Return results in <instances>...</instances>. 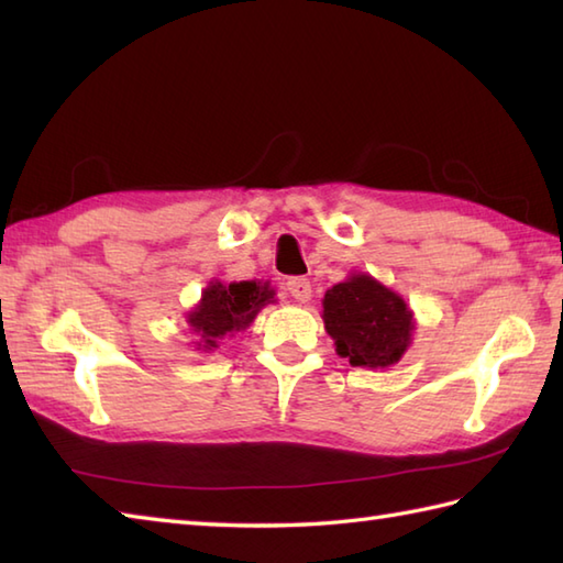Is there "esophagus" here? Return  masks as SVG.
<instances>
[{
	"mask_svg": "<svg viewBox=\"0 0 563 563\" xmlns=\"http://www.w3.org/2000/svg\"><path fill=\"white\" fill-rule=\"evenodd\" d=\"M286 289H289V294L296 298V301H301V303L311 301V296H313V291H311V282H308V279H301V277H294V279L286 282Z\"/></svg>",
	"mask_w": 563,
	"mask_h": 563,
	"instance_id": "esophagus-1",
	"label": "esophagus"
}]
</instances>
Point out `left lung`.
I'll return each instance as SVG.
<instances>
[{"label": "left lung", "mask_w": 563, "mask_h": 563, "mask_svg": "<svg viewBox=\"0 0 563 563\" xmlns=\"http://www.w3.org/2000/svg\"><path fill=\"white\" fill-rule=\"evenodd\" d=\"M320 316L340 357L364 369L398 364L416 330L406 298L364 272H352L345 282L330 286Z\"/></svg>", "instance_id": "8db88e82"}]
</instances>
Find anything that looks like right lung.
<instances>
[{
    "label": "right lung",
    "mask_w": 563,
    "mask_h": 563,
    "mask_svg": "<svg viewBox=\"0 0 563 563\" xmlns=\"http://www.w3.org/2000/svg\"><path fill=\"white\" fill-rule=\"evenodd\" d=\"M274 301L277 298H274L269 282H209V286L201 291V301L185 316L189 330L199 338L194 342V347L201 352H213L218 342L250 328L262 308Z\"/></svg>",
    "instance_id": "1"
}]
</instances>
